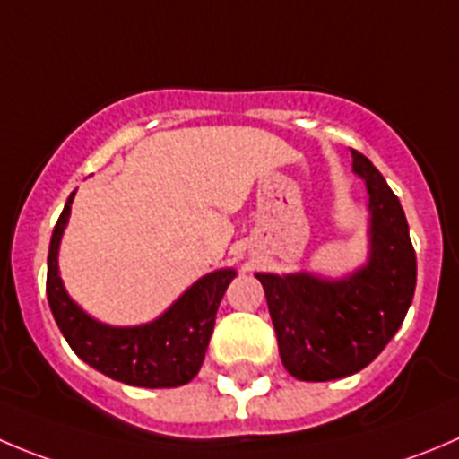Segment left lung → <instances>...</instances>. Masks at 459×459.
<instances>
[{
	"label": "left lung",
	"mask_w": 459,
	"mask_h": 459,
	"mask_svg": "<svg viewBox=\"0 0 459 459\" xmlns=\"http://www.w3.org/2000/svg\"><path fill=\"white\" fill-rule=\"evenodd\" d=\"M353 171L368 182L369 264L342 281L307 273L256 274L265 290L283 368L299 381H333L368 368L394 338L412 304L417 256L394 191L351 148Z\"/></svg>",
	"instance_id": "1"
}]
</instances>
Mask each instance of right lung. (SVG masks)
Returning a JSON list of instances; mask_svg holds the SVG:
<instances>
[{
  "instance_id": "1",
  "label": "right lung",
  "mask_w": 459,
  "mask_h": 459,
  "mask_svg": "<svg viewBox=\"0 0 459 459\" xmlns=\"http://www.w3.org/2000/svg\"><path fill=\"white\" fill-rule=\"evenodd\" d=\"M74 194L56 222L47 259V299L60 333L81 360L115 381L134 387L185 385L203 365L218 304L237 273L216 270L198 279L164 316L148 325L117 329L91 320L69 299L58 274V246Z\"/></svg>"
}]
</instances>
